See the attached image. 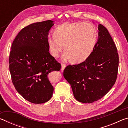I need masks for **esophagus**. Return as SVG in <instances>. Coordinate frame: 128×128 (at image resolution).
Returning a JSON list of instances; mask_svg holds the SVG:
<instances>
[{
  "mask_svg": "<svg viewBox=\"0 0 128 128\" xmlns=\"http://www.w3.org/2000/svg\"><path fill=\"white\" fill-rule=\"evenodd\" d=\"M66 67V64H62V68H61V70L62 71L65 69V68Z\"/></svg>",
  "mask_w": 128,
  "mask_h": 128,
  "instance_id": "34e87169",
  "label": "esophagus"
}]
</instances>
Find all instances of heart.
I'll use <instances>...</instances> for the list:
<instances>
[{
	"label": "heart",
	"instance_id": "b5f03b06",
	"mask_svg": "<svg viewBox=\"0 0 128 128\" xmlns=\"http://www.w3.org/2000/svg\"><path fill=\"white\" fill-rule=\"evenodd\" d=\"M54 35L47 36L50 52L53 57L58 58L64 47L65 61L73 59L76 62H84L92 54L96 43V29L88 22L62 23L56 28Z\"/></svg>",
	"mask_w": 128,
	"mask_h": 128
}]
</instances>
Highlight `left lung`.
I'll use <instances>...</instances> for the list:
<instances>
[{
  "label": "left lung",
  "instance_id": "obj_1",
  "mask_svg": "<svg viewBox=\"0 0 128 128\" xmlns=\"http://www.w3.org/2000/svg\"><path fill=\"white\" fill-rule=\"evenodd\" d=\"M98 41L92 54L81 63L68 66L63 76L77 100L91 103L104 96L115 84L118 73V50L107 28L99 24Z\"/></svg>",
  "mask_w": 128,
  "mask_h": 128
}]
</instances>
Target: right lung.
<instances>
[{"label": "right lung", "mask_w": 128, "mask_h": 128, "mask_svg": "<svg viewBox=\"0 0 128 128\" xmlns=\"http://www.w3.org/2000/svg\"><path fill=\"white\" fill-rule=\"evenodd\" d=\"M53 25L49 20L24 28L14 38L10 52L12 83L24 98L34 104L44 103L51 98L54 88L48 74L61 69L60 63L50 54L47 43Z\"/></svg>", "instance_id": "1"}]
</instances>
